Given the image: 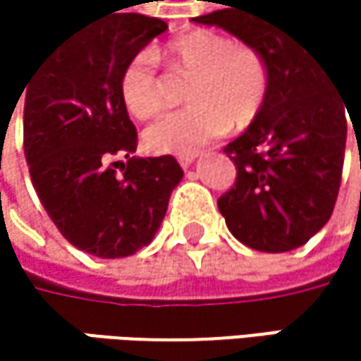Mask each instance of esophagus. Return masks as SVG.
Returning <instances> with one entry per match:
<instances>
[{
    "label": "esophagus",
    "mask_w": 361,
    "mask_h": 361,
    "mask_svg": "<svg viewBox=\"0 0 361 361\" xmlns=\"http://www.w3.org/2000/svg\"><path fill=\"white\" fill-rule=\"evenodd\" d=\"M196 157H198L196 152H181V154H178V163H180L181 167L185 169V167H190V165H192V161H194Z\"/></svg>",
    "instance_id": "obj_1"
}]
</instances>
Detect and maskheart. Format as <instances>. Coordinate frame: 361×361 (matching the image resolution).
I'll list each match as a JSON object with an SVG mask.
<instances>
[{
    "mask_svg": "<svg viewBox=\"0 0 361 361\" xmlns=\"http://www.w3.org/2000/svg\"><path fill=\"white\" fill-rule=\"evenodd\" d=\"M171 77L190 81L188 109L169 112L144 131V144L159 154L194 152L230 127H249L269 94V64L249 43L211 29H196L163 47ZM118 90L125 109L150 118L167 106L171 81L150 49L137 51L121 71Z\"/></svg>",
    "mask_w": 361,
    "mask_h": 361,
    "instance_id": "heart-1",
    "label": "heart"
}]
</instances>
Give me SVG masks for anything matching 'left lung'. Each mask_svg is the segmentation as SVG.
I'll use <instances>...</instances> for the list:
<instances>
[{
	"label": "left lung",
	"instance_id": "obj_1",
	"mask_svg": "<svg viewBox=\"0 0 361 361\" xmlns=\"http://www.w3.org/2000/svg\"><path fill=\"white\" fill-rule=\"evenodd\" d=\"M228 1V8L194 23L215 25L257 47L271 81L259 116L224 148L236 165V180L217 207L243 245L263 252L293 251L320 232L334 211L347 100L336 90L334 71L278 8L263 0Z\"/></svg>",
	"mask_w": 361,
	"mask_h": 361
}]
</instances>
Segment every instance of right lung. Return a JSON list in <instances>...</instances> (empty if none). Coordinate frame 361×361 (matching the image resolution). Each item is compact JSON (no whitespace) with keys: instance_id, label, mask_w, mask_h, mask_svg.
I'll list each match as a JSON object with an SVG mask.
<instances>
[{"instance_id":"add662e5","label":"right lung","mask_w":361,"mask_h":361,"mask_svg":"<svg viewBox=\"0 0 361 361\" xmlns=\"http://www.w3.org/2000/svg\"><path fill=\"white\" fill-rule=\"evenodd\" d=\"M165 31L135 12L92 20L41 58L20 94L37 196L73 247L102 259L150 245L183 176L171 154L131 157L137 131L118 90L123 66Z\"/></svg>"}]
</instances>
